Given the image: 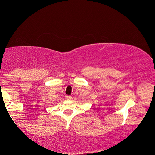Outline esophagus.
I'll return each mask as SVG.
<instances>
[{
    "mask_svg": "<svg viewBox=\"0 0 155 155\" xmlns=\"http://www.w3.org/2000/svg\"><path fill=\"white\" fill-rule=\"evenodd\" d=\"M65 98H66V99H68V100H71L72 97L70 96V95H66V97H65Z\"/></svg>",
    "mask_w": 155,
    "mask_h": 155,
    "instance_id": "1",
    "label": "esophagus"
}]
</instances>
